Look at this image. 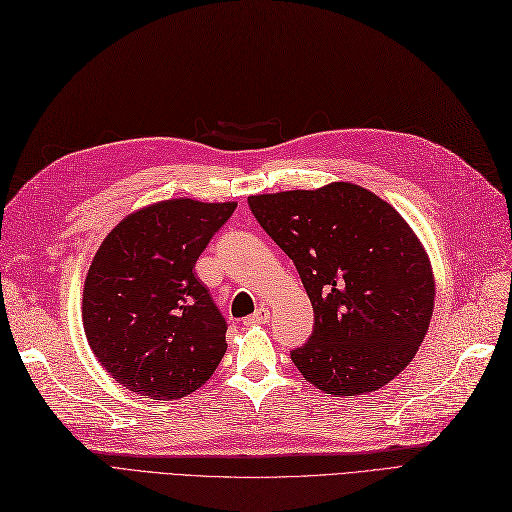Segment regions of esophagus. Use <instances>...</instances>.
I'll use <instances>...</instances> for the list:
<instances>
[{
	"label": "esophagus",
	"instance_id": "1",
	"mask_svg": "<svg viewBox=\"0 0 512 512\" xmlns=\"http://www.w3.org/2000/svg\"><path fill=\"white\" fill-rule=\"evenodd\" d=\"M269 316H271V312L267 307H258L252 316H247L243 320V324H245V327H252V324H267Z\"/></svg>",
	"mask_w": 512,
	"mask_h": 512
}]
</instances>
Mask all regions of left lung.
<instances>
[{
	"label": "left lung",
	"mask_w": 512,
	"mask_h": 512,
	"mask_svg": "<svg viewBox=\"0 0 512 512\" xmlns=\"http://www.w3.org/2000/svg\"><path fill=\"white\" fill-rule=\"evenodd\" d=\"M297 267L314 307L309 342L290 359L333 397L389 384L427 335L436 282L425 247L386 200L361 185L247 198Z\"/></svg>",
	"instance_id": "1"
}]
</instances>
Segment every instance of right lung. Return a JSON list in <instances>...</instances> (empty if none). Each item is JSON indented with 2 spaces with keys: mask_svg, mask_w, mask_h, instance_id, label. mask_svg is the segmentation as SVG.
<instances>
[{
  "mask_svg": "<svg viewBox=\"0 0 512 512\" xmlns=\"http://www.w3.org/2000/svg\"><path fill=\"white\" fill-rule=\"evenodd\" d=\"M237 203L170 198L126 215L91 260L83 329L121 386L170 401L203 386L226 352V322L194 267Z\"/></svg>",
  "mask_w": 512,
  "mask_h": 512,
  "instance_id": "add662e5",
  "label": "right lung"
}]
</instances>
